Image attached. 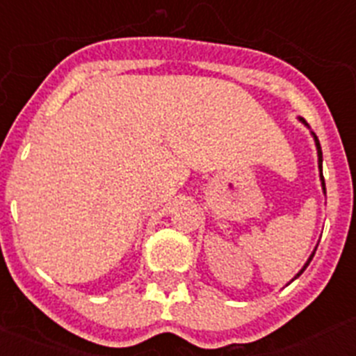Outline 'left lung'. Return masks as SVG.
Listing matches in <instances>:
<instances>
[{
  "label": "left lung",
  "instance_id": "1",
  "mask_svg": "<svg viewBox=\"0 0 356 356\" xmlns=\"http://www.w3.org/2000/svg\"><path fill=\"white\" fill-rule=\"evenodd\" d=\"M301 121H303V119H301ZM305 122V121H303ZM314 135V139H316V146H317V156H319V169H321V181H323V191H325V194H326V187H325V176H323V151H321V144H319V140H317V137H316V134H312ZM312 257H314V253L310 254V259H308V262L305 264V267L303 269H301L300 273H298V275H296V278H298V276L301 275V273L305 271V269H307V266L308 264H310V260H312Z\"/></svg>",
  "mask_w": 356,
  "mask_h": 356
}]
</instances>
